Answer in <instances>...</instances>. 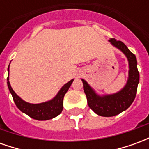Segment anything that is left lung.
<instances>
[{"instance_id": "obj_1", "label": "left lung", "mask_w": 149, "mask_h": 149, "mask_svg": "<svg viewBox=\"0 0 149 149\" xmlns=\"http://www.w3.org/2000/svg\"><path fill=\"white\" fill-rule=\"evenodd\" d=\"M109 42L116 49L120 50L128 59L129 68L128 78L125 87L114 94L100 96L86 81L81 79L89 108L97 115L106 117L118 115L131 105L136 97L140 81L136 56L120 40L112 38L109 40Z\"/></svg>"}]
</instances>
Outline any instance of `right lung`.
Listing matches in <instances>:
<instances>
[{
    "label": "right lung",
    "mask_w": 149,
    "mask_h": 149,
    "mask_svg": "<svg viewBox=\"0 0 149 149\" xmlns=\"http://www.w3.org/2000/svg\"><path fill=\"white\" fill-rule=\"evenodd\" d=\"M8 72H9V65H8ZM7 81H8L7 84H8L9 92L12 94L13 100L18 109L22 112L29 116L31 118L35 119L37 120H47L54 118L59 114H61V112L63 110L64 97L74 80L72 79L70 81H68V83H66L60 89L58 93L56 95V97L53 99L40 104H30L22 100L12 88L9 83L8 74Z\"/></svg>",
    "instance_id": "1"
}]
</instances>
